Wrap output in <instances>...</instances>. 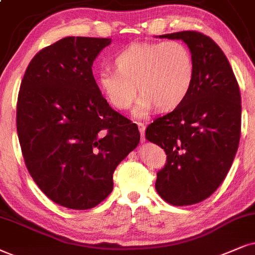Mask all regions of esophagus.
<instances>
[{
    "label": "esophagus",
    "mask_w": 255,
    "mask_h": 255,
    "mask_svg": "<svg viewBox=\"0 0 255 255\" xmlns=\"http://www.w3.org/2000/svg\"><path fill=\"white\" fill-rule=\"evenodd\" d=\"M137 127H138V131L141 134V141L144 142V130H146V126L142 122H137Z\"/></svg>",
    "instance_id": "obj_1"
}]
</instances>
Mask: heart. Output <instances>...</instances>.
I'll list each match as a JSON object with an SVG mask.
<instances>
[{"instance_id": "1", "label": "heart", "mask_w": 255, "mask_h": 255, "mask_svg": "<svg viewBox=\"0 0 255 255\" xmlns=\"http://www.w3.org/2000/svg\"><path fill=\"white\" fill-rule=\"evenodd\" d=\"M114 64L115 69L99 72V88L119 111L131 107L138 90L133 111L136 119L147 118L156 107L162 112L178 108L194 83L192 53L176 40L131 43L114 57Z\"/></svg>"}]
</instances>
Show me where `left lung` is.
Returning a JSON list of instances; mask_svg holds the SVG:
<instances>
[{
    "label": "left lung",
    "instance_id": "8db88e82",
    "mask_svg": "<svg viewBox=\"0 0 255 255\" xmlns=\"http://www.w3.org/2000/svg\"><path fill=\"white\" fill-rule=\"evenodd\" d=\"M182 40L191 50L195 77L181 106L156 119L146 138L165 149L167 163L155 189L174 206L198 204L217 191L233 163L240 140L241 96L224 51L198 31L160 35Z\"/></svg>",
    "mask_w": 255,
    "mask_h": 255
}]
</instances>
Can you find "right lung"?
Segmentation results:
<instances>
[{"instance_id": "add662e5", "label": "right lung", "mask_w": 255, "mask_h": 255, "mask_svg": "<svg viewBox=\"0 0 255 255\" xmlns=\"http://www.w3.org/2000/svg\"><path fill=\"white\" fill-rule=\"evenodd\" d=\"M111 38L68 36L38 51L21 82L16 127L28 172L57 205L89 209L140 142L137 126L108 105L93 62Z\"/></svg>"}]
</instances>
